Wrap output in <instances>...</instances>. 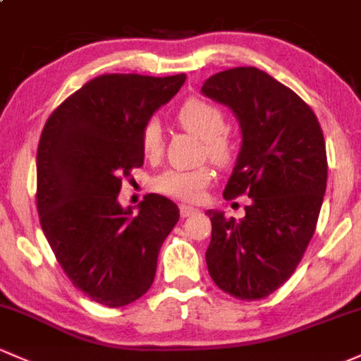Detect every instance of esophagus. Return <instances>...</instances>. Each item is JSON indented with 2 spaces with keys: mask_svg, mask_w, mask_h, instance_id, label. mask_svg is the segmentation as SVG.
Returning <instances> with one entry per match:
<instances>
[{
  "mask_svg": "<svg viewBox=\"0 0 361 361\" xmlns=\"http://www.w3.org/2000/svg\"><path fill=\"white\" fill-rule=\"evenodd\" d=\"M179 210H180L182 219H188V216H191V215H195V213H197L195 207H188V204H180Z\"/></svg>",
  "mask_w": 361,
  "mask_h": 361,
  "instance_id": "1",
  "label": "esophagus"
}]
</instances>
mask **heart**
<instances>
[{"mask_svg": "<svg viewBox=\"0 0 361 361\" xmlns=\"http://www.w3.org/2000/svg\"><path fill=\"white\" fill-rule=\"evenodd\" d=\"M182 129L203 139V153L208 154L215 164L226 165L234 157V142L226 133V115L222 108L210 99L195 98L185 99L176 114ZM141 151L146 160L157 161L164 153V135L154 120L145 123L141 130ZM213 179L210 165H201L191 170L169 169L154 177L151 185L158 192L177 197L182 201H197L203 196Z\"/></svg>", "mask_w": 361, "mask_h": 361, "instance_id": "heart-1", "label": "heart"}]
</instances>
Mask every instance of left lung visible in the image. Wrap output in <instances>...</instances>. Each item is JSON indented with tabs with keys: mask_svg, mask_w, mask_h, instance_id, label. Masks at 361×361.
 <instances>
[{
	"mask_svg": "<svg viewBox=\"0 0 361 361\" xmlns=\"http://www.w3.org/2000/svg\"><path fill=\"white\" fill-rule=\"evenodd\" d=\"M201 91L227 104L241 126L224 197H251L241 220L208 212V272L231 296L262 300L294 274L315 234L327 185L324 133L296 92L255 67L215 73Z\"/></svg>",
	"mask_w": 361,
	"mask_h": 361,
	"instance_id": "obj_1",
	"label": "left lung"
}]
</instances>
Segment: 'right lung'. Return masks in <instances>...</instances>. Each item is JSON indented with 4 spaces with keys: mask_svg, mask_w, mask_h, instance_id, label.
<instances>
[{
    "mask_svg": "<svg viewBox=\"0 0 361 361\" xmlns=\"http://www.w3.org/2000/svg\"><path fill=\"white\" fill-rule=\"evenodd\" d=\"M185 75L104 73L49 115L37 146V213L63 272L96 303L118 308L151 288L160 247L179 220L169 197L123 210L122 180L145 161L141 130Z\"/></svg>",
    "mask_w": 361,
    "mask_h": 361,
    "instance_id": "1",
    "label": "right lung"
}]
</instances>
